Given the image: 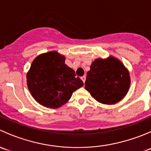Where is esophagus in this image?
<instances>
[{"instance_id":"obj_1","label":"esophagus","mask_w":151,"mask_h":151,"mask_svg":"<svg viewBox=\"0 0 151 151\" xmlns=\"http://www.w3.org/2000/svg\"><path fill=\"white\" fill-rule=\"evenodd\" d=\"M81 80H83V83H85V80H86V77H85V76H83V77H81Z\"/></svg>"}]
</instances>
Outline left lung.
<instances>
[{
	"label": "left lung",
	"instance_id": "left-lung-1",
	"mask_svg": "<svg viewBox=\"0 0 151 151\" xmlns=\"http://www.w3.org/2000/svg\"><path fill=\"white\" fill-rule=\"evenodd\" d=\"M131 85L129 70L119 59L109 55L95 59L87 72L85 89L104 104H114L123 99Z\"/></svg>",
	"mask_w": 151,
	"mask_h": 151
}]
</instances>
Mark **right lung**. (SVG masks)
Instances as JSON below:
<instances>
[{
    "label": "right lung",
    "mask_w": 151,
    "mask_h": 151,
    "mask_svg": "<svg viewBox=\"0 0 151 151\" xmlns=\"http://www.w3.org/2000/svg\"><path fill=\"white\" fill-rule=\"evenodd\" d=\"M65 59L54 50L40 54L32 62L27 73V85L32 96L42 106L60 107L84 85L74 70L65 63Z\"/></svg>",
    "instance_id": "right-lung-1"
}]
</instances>
